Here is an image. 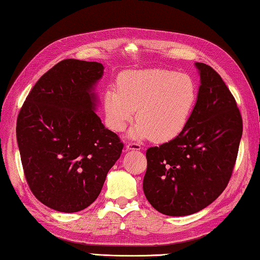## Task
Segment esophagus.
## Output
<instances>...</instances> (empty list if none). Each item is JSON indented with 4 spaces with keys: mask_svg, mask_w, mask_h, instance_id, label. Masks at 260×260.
I'll use <instances>...</instances> for the list:
<instances>
[{
    "mask_svg": "<svg viewBox=\"0 0 260 260\" xmlns=\"http://www.w3.org/2000/svg\"><path fill=\"white\" fill-rule=\"evenodd\" d=\"M126 149L127 150H141V146H140L139 143L131 142V143H128V145L126 146Z\"/></svg>",
    "mask_w": 260,
    "mask_h": 260,
    "instance_id": "esophagus-1",
    "label": "esophagus"
}]
</instances>
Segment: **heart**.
<instances>
[{
  "instance_id": "heart-1",
  "label": "heart",
  "mask_w": 260,
  "mask_h": 260,
  "mask_svg": "<svg viewBox=\"0 0 260 260\" xmlns=\"http://www.w3.org/2000/svg\"><path fill=\"white\" fill-rule=\"evenodd\" d=\"M198 100L196 82L186 74L164 68L131 69L117 78V89L108 88L103 98L106 123L122 132L133 121L135 139L170 141L188 125Z\"/></svg>"
}]
</instances>
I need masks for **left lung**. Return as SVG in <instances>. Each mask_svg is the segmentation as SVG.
Returning a JSON list of instances; mask_svg holds the SVG:
<instances>
[{
	"label": "left lung",
	"mask_w": 260,
	"mask_h": 260,
	"mask_svg": "<svg viewBox=\"0 0 260 260\" xmlns=\"http://www.w3.org/2000/svg\"><path fill=\"white\" fill-rule=\"evenodd\" d=\"M200 86L188 125L147 150L143 192L156 211L184 216L211 205L232 177L243 121L232 92L211 66L196 62Z\"/></svg>",
	"instance_id": "obj_1"
}]
</instances>
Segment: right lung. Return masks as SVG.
<instances>
[{
	"label": "right lung",
	"mask_w": 260,
	"mask_h": 260,
	"mask_svg": "<svg viewBox=\"0 0 260 260\" xmlns=\"http://www.w3.org/2000/svg\"><path fill=\"white\" fill-rule=\"evenodd\" d=\"M100 62L66 59L39 78L19 111L16 135L26 182L40 203L75 213L100 196L123 145L96 114Z\"/></svg>",
	"instance_id": "obj_1"
}]
</instances>
